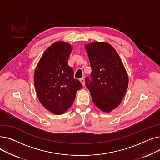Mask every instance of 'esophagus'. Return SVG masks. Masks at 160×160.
<instances>
[{"label":"esophagus","mask_w":160,"mask_h":160,"mask_svg":"<svg viewBox=\"0 0 160 160\" xmlns=\"http://www.w3.org/2000/svg\"><path fill=\"white\" fill-rule=\"evenodd\" d=\"M80 81L81 83L82 84V86H85V80L83 79V78H80Z\"/></svg>","instance_id":"34e87169"}]
</instances>
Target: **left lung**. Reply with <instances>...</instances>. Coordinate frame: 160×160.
<instances>
[{"mask_svg":"<svg viewBox=\"0 0 160 160\" xmlns=\"http://www.w3.org/2000/svg\"><path fill=\"white\" fill-rule=\"evenodd\" d=\"M91 67V77L86 86L94 104L110 112L121 102L128 88V78L115 50L108 43L94 42L86 45Z\"/></svg>","mask_w":160,"mask_h":160,"instance_id":"left-lung-1","label":"left lung"}]
</instances>
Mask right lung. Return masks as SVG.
Here are the masks:
<instances>
[{"label":"right lung","instance_id":"add662e5","mask_svg":"<svg viewBox=\"0 0 160 160\" xmlns=\"http://www.w3.org/2000/svg\"><path fill=\"white\" fill-rule=\"evenodd\" d=\"M72 48L68 43L56 42L41 56L35 71L34 85L39 101L57 115L68 110L77 91L82 88L67 62Z\"/></svg>","mask_w":160,"mask_h":160}]
</instances>
